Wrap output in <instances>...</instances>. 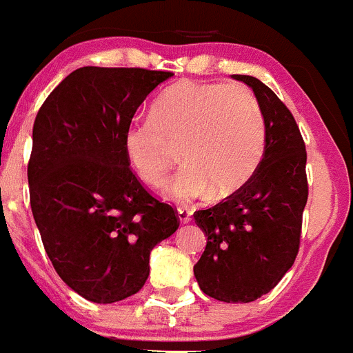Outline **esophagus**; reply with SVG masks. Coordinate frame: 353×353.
I'll return each mask as SVG.
<instances>
[{"label":"esophagus","instance_id":"esophagus-1","mask_svg":"<svg viewBox=\"0 0 353 353\" xmlns=\"http://www.w3.org/2000/svg\"><path fill=\"white\" fill-rule=\"evenodd\" d=\"M177 219H179L181 223H190L191 222V212L186 208L177 210Z\"/></svg>","mask_w":353,"mask_h":353}]
</instances>
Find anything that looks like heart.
Masks as SVG:
<instances>
[{
    "mask_svg": "<svg viewBox=\"0 0 353 353\" xmlns=\"http://www.w3.org/2000/svg\"><path fill=\"white\" fill-rule=\"evenodd\" d=\"M124 152L150 186L165 184L181 145L184 165L165 196L191 203L206 194L222 199L244 186L261 163L266 124L254 95L241 85L181 81L163 90L152 117L128 124Z\"/></svg>",
    "mask_w": 353,
    "mask_h": 353,
    "instance_id": "heart-1",
    "label": "heart"
}]
</instances>
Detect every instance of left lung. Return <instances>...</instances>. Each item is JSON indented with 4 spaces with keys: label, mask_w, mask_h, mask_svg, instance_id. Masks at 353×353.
<instances>
[{
    "label": "left lung",
    "mask_w": 353,
    "mask_h": 353,
    "mask_svg": "<svg viewBox=\"0 0 353 353\" xmlns=\"http://www.w3.org/2000/svg\"><path fill=\"white\" fill-rule=\"evenodd\" d=\"M232 78L254 92L265 117L266 148L241 190L194 212L206 237L194 276L210 297L243 304L268 294L294 265L307 203V155L294 116L275 92L254 77Z\"/></svg>",
    "instance_id": "1"
}]
</instances>
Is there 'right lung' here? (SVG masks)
<instances>
[{
    "label": "right lung",
    "instance_id": "add662e5",
    "mask_svg": "<svg viewBox=\"0 0 353 353\" xmlns=\"http://www.w3.org/2000/svg\"><path fill=\"white\" fill-rule=\"evenodd\" d=\"M170 71L83 66L49 94L32 131L30 206L68 287L97 304L137 294L150 251L179 227L176 212L131 172L123 138Z\"/></svg>",
    "mask_w": 353,
    "mask_h": 353
}]
</instances>
